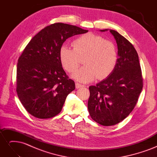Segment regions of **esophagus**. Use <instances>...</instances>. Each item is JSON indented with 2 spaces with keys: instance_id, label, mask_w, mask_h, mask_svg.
I'll list each match as a JSON object with an SVG mask.
<instances>
[{
  "instance_id": "34e87169",
  "label": "esophagus",
  "mask_w": 157,
  "mask_h": 157,
  "mask_svg": "<svg viewBox=\"0 0 157 157\" xmlns=\"http://www.w3.org/2000/svg\"><path fill=\"white\" fill-rule=\"evenodd\" d=\"M75 86H76V88L78 89V88H82V87H84V86H83V85L77 82V83L75 84Z\"/></svg>"
}]
</instances>
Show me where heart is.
<instances>
[{"instance_id":"heart-1","label":"heart","mask_w":157,"mask_h":157,"mask_svg":"<svg viewBox=\"0 0 157 157\" xmlns=\"http://www.w3.org/2000/svg\"><path fill=\"white\" fill-rule=\"evenodd\" d=\"M73 49L62 46L59 50V59L63 67L72 73L78 69L84 58L85 65L73 75L79 82L87 83L97 78L108 77L115 69L118 59L115 45L100 35L88 33L75 39Z\"/></svg>"}]
</instances>
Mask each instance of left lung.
<instances>
[{
    "label": "left lung",
    "instance_id": "1",
    "mask_svg": "<svg viewBox=\"0 0 157 157\" xmlns=\"http://www.w3.org/2000/svg\"><path fill=\"white\" fill-rule=\"evenodd\" d=\"M109 31L117 43V63L106 79L89 87L88 103L92 119L107 126L118 124L130 115L138 100L144 80L134 46L117 31Z\"/></svg>",
    "mask_w": 157,
    "mask_h": 157
}]
</instances>
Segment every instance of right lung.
<instances>
[{
	"label": "right lung",
	"instance_id": "add662e5",
	"mask_svg": "<svg viewBox=\"0 0 157 157\" xmlns=\"http://www.w3.org/2000/svg\"><path fill=\"white\" fill-rule=\"evenodd\" d=\"M88 31L56 23L33 37L18 59L16 92L26 111L38 118H52L61 112L75 84L64 71L59 50L68 38Z\"/></svg>",
	"mask_w": 157,
	"mask_h": 157
}]
</instances>
